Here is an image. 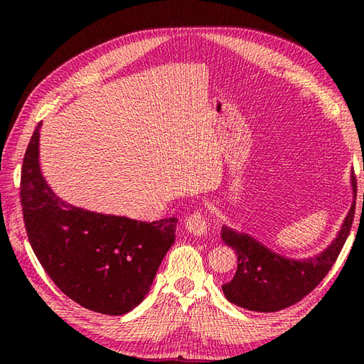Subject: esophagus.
Returning <instances> with one entry per match:
<instances>
[{
  "mask_svg": "<svg viewBox=\"0 0 364 364\" xmlns=\"http://www.w3.org/2000/svg\"><path fill=\"white\" fill-rule=\"evenodd\" d=\"M186 230L189 231V233L194 235V236H203V235H206L208 222L205 219V215L200 213V211L192 213L189 218L186 219Z\"/></svg>",
  "mask_w": 364,
  "mask_h": 364,
  "instance_id": "1",
  "label": "esophagus"
}]
</instances>
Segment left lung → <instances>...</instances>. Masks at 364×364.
<instances>
[{
	"label": "left lung",
	"mask_w": 364,
	"mask_h": 364,
	"mask_svg": "<svg viewBox=\"0 0 364 364\" xmlns=\"http://www.w3.org/2000/svg\"><path fill=\"white\" fill-rule=\"evenodd\" d=\"M352 191L357 197V180L352 173ZM355 202L346 215L343 227L326 250L306 259L286 258L247 233L222 227L223 242L236 250L237 270L222 284L227 300L245 310L259 313L280 311L308 296L335 264L339 252L350 233Z\"/></svg>",
	"instance_id": "left-lung-1"
}]
</instances>
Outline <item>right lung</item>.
<instances>
[{
    "mask_svg": "<svg viewBox=\"0 0 364 364\" xmlns=\"http://www.w3.org/2000/svg\"><path fill=\"white\" fill-rule=\"evenodd\" d=\"M38 123L23 158L20 198L29 244L45 272L87 310L120 316L150 291L175 242L176 218L141 222L63 202L38 166Z\"/></svg>",
    "mask_w": 364,
    "mask_h": 364,
    "instance_id": "1",
    "label": "right lung"
}]
</instances>
